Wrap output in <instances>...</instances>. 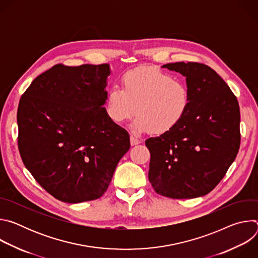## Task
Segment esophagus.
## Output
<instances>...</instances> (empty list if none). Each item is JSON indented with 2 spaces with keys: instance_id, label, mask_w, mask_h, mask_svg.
Masks as SVG:
<instances>
[{
  "instance_id": "1",
  "label": "esophagus",
  "mask_w": 258,
  "mask_h": 258,
  "mask_svg": "<svg viewBox=\"0 0 258 258\" xmlns=\"http://www.w3.org/2000/svg\"><path fill=\"white\" fill-rule=\"evenodd\" d=\"M130 139H131V145L132 146H135V145H138V144L141 143V141L138 138H136L135 136H131Z\"/></svg>"
}]
</instances>
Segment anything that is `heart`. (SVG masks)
<instances>
[{
	"mask_svg": "<svg viewBox=\"0 0 258 258\" xmlns=\"http://www.w3.org/2000/svg\"><path fill=\"white\" fill-rule=\"evenodd\" d=\"M121 84L122 89L112 87L107 97L108 116L116 123L126 122L136 113V131L164 134L188 112L191 101L188 85L167 72L151 67L130 70Z\"/></svg>",
	"mask_w": 258,
	"mask_h": 258,
	"instance_id": "b5f03b06",
	"label": "heart"
}]
</instances>
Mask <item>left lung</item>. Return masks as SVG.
Instances as JSON below:
<instances>
[{
	"mask_svg": "<svg viewBox=\"0 0 258 258\" xmlns=\"http://www.w3.org/2000/svg\"><path fill=\"white\" fill-rule=\"evenodd\" d=\"M186 77L190 107L171 131L147 139L149 181L155 192L191 199L211 192L226 175L240 148V108L226 82L199 62L163 65Z\"/></svg>",
	"mask_w": 258,
	"mask_h": 258,
	"instance_id": "8db88e82",
	"label": "left lung"
}]
</instances>
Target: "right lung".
<instances>
[{"label":"right lung","instance_id":"right-lung-1","mask_svg":"<svg viewBox=\"0 0 258 258\" xmlns=\"http://www.w3.org/2000/svg\"><path fill=\"white\" fill-rule=\"evenodd\" d=\"M108 64H56L35 78L18 110V149L25 167L54 198L81 203L100 198L121 157L128 133L112 121Z\"/></svg>","mask_w":258,"mask_h":258}]
</instances>
